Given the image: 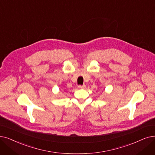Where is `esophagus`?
Returning <instances> with one entry per match:
<instances>
[{"instance_id": "34e87169", "label": "esophagus", "mask_w": 155, "mask_h": 155, "mask_svg": "<svg viewBox=\"0 0 155 155\" xmlns=\"http://www.w3.org/2000/svg\"><path fill=\"white\" fill-rule=\"evenodd\" d=\"M78 88L79 89H85V87H86V86H85V85H78Z\"/></svg>"}]
</instances>
